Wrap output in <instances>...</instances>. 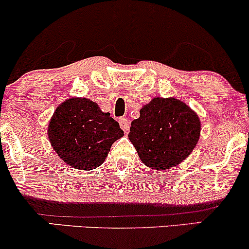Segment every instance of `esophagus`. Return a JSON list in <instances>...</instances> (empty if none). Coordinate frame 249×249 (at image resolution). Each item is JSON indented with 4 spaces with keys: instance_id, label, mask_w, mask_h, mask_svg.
Masks as SVG:
<instances>
[{
    "instance_id": "34e87169",
    "label": "esophagus",
    "mask_w": 249,
    "mask_h": 249,
    "mask_svg": "<svg viewBox=\"0 0 249 249\" xmlns=\"http://www.w3.org/2000/svg\"><path fill=\"white\" fill-rule=\"evenodd\" d=\"M119 125H121L122 130L125 133H127L128 128H130V121L127 118H125V117H122V118H119Z\"/></svg>"
}]
</instances>
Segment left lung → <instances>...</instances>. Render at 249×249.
I'll return each mask as SVG.
<instances>
[{"mask_svg":"<svg viewBox=\"0 0 249 249\" xmlns=\"http://www.w3.org/2000/svg\"><path fill=\"white\" fill-rule=\"evenodd\" d=\"M198 116L176 98H153L131 123L128 139L139 158L153 170L180 164L193 151L200 136Z\"/></svg>","mask_w":249,"mask_h":249,"instance_id":"8db88e82","label":"left lung"}]
</instances>
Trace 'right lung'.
<instances>
[{"instance_id":"add662e5","label":"right lung","mask_w":249,"mask_h":249,"mask_svg":"<svg viewBox=\"0 0 249 249\" xmlns=\"http://www.w3.org/2000/svg\"><path fill=\"white\" fill-rule=\"evenodd\" d=\"M48 134L59 158L73 168L89 171L101 166L124 131L97 103L71 98L56 108Z\"/></svg>"}]
</instances>
